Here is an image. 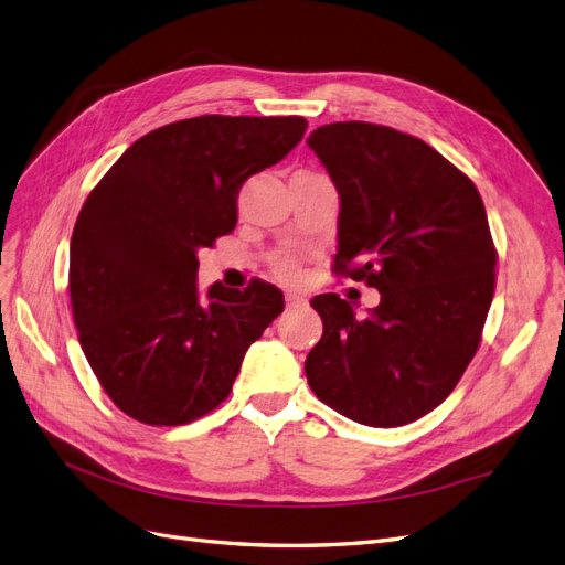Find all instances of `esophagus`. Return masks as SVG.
<instances>
[{
	"instance_id": "esophagus-1",
	"label": "esophagus",
	"mask_w": 565,
	"mask_h": 565,
	"mask_svg": "<svg viewBox=\"0 0 565 565\" xmlns=\"http://www.w3.org/2000/svg\"><path fill=\"white\" fill-rule=\"evenodd\" d=\"M307 305V298L300 294H286V307L288 309H302Z\"/></svg>"
}]
</instances>
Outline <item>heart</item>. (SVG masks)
<instances>
[{
    "instance_id": "b5f03b06",
    "label": "heart",
    "mask_w": 565,
    "mask_h": 565,
    "mask_svg": "<svg viewBox=\"0 0 565 565\" xmlns=\"http://www.w3.org/2000/svg\"><path fill=\"white\" fill-rule=\"evenodd\" d=\"M275 271L277 277H281L284 281H294L300 275V260L290 254L277 256L275 258Z\"/></svg>"
}]
</instances>
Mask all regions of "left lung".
<instances>
[{"mask_svg": "<svg viewBox=\"0 0 565 565\" xmlns=\"http://www.w3.org/2000/svg\"><path fill=\"white\" fill-rule=\"evenodd\" d=\"M340 193L332 271L382 294L356 319L338 294L311 300L323 335L305 374L317 398L374 428L440 405L482 342L495 246L475 183L422 139L363 120L307 139Z\"/></svg>", "mask_w": 565, "mask_h": 565, "instance_id": "left-lung-1", "label": "left lung"}]
</instances>
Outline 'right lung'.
<instances>
[{"mask_svg":"<svg viewBox=\"0 0 565 565\" xmlns=\"http://www.w3.org/2000/svg\"><path fill=\"white\" fill-rule=\"evenodd\" d=\"M302 116H198L137 139L83 202L70 244L72 315L114 405L183 426L233 391L246 349L284 311L277 286L198 294V250L237 225L242 183L277 164Z\"/></svg>","mask_w":565,"mask_h":565,"instance_id":"right-lung-1","label":"right lung"}]
</instances>
